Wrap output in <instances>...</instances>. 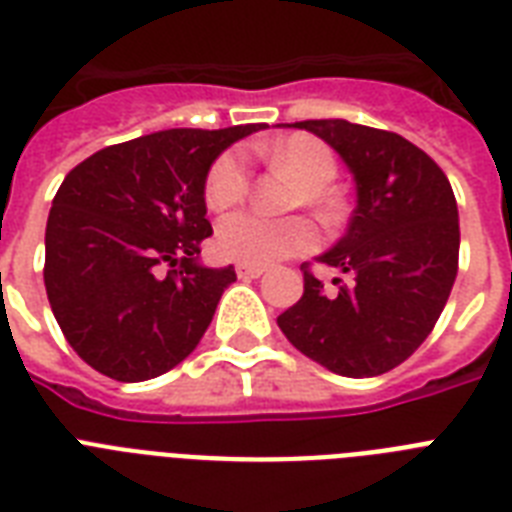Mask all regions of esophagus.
Wrapping results in <instances>:
<instances>
[{
  "mask_svg": "<svg viewBox=\"0 0 512 512\" xmlns=\"http://www.w3.org/2000/svg\"><path fill=\"white\" fill-rule=\"evenodd\" d=\"M263 273H265L263 265H244V263L236 265V276H239V279H260Z\"/></svg>",
  "mask_w": 512,
  "mask_h": 512,
  "instance_id": "34e87169",
  "label": "esophagus"
}]
</instances>
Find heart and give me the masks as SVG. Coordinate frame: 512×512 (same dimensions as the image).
I'll list each match as a JSON object with an SVG mask.
<instances>
[{
    "label": "heart",
    "instance_id": "obj_1",
    "mask_svg": "<svg viewBox=\"0 0 512 512\" xmlns=\"http://www.w3.org/2000/svg\"><path fill=\"white\" fill-rule=\"evenodd\" d=\"M260 154L281 170L292 172L303 185L300 199L319 215L324 223H335L342 212L340 196L329 185L337 177V159L327 143L313 135H289V138L263 146ZM249 191V170L239 151H225L209 167L204 183L207 207L215 212L236 207ZM217 249L228 260L244 265H268L289 255L303 252L316 241V231L305 217H271L255 212H239L225 217L217 228Z\"/></svg>",
    "mask_w": 512,
    "mask_h": 512
}]
</instances>
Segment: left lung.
Masks as SVG:
<instances>
[{
	"instance_id": "left-lung-1",
	"label": "left lung",
	"mask_w": 512,
	"mask_h": 512,
	"mask_svg": "<svg viewBox=\"0 0 512 512\" xmlns=\"http://www.w3.org/2000/svg\"><path fill=\"white\" fill-rule=\"evenodd\" d=\"M356 183L348 231L319 263L348 273L327 292L303 268L305 289L279 316L300 353L342 377H377L412 356L436 327L457 279L460 215L446 175L396 132L345 119H308Z\"/></svg>"
}]
</instances>
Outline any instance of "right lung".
Masks as SVG:
<instances>
[{
  "mask_svg": "<svg viewBox=\"0 0 512 512\" xmlns=\"http://www.w3.org/2000/svg\"><path fill=\"white\" fill-rule=\"evenodd\" d=\"M257 130L265 124L154 132L103 148L60 183L44 233V287L68 345L92 369L143 382L199 345L236 281L233 265L199 263V244L212 236L204 183L217 156Z\"/></svg>",
  "mask_w": 512,
  "mask_h": 512,
  "instance_id": "1",
  "label": "right lung"
}]
</instances>
